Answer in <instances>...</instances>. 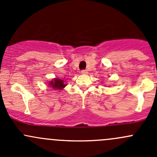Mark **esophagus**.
I'll return each instance as SVG.
<instances>
[{
	"mask_svg": "<svg viewBox=\"0 0 157 157\" xmlns=\"http://www.w3.org/2000/svg\"><path fill=\"white\" fill-rule=\"evenodd\" d=\"M81 74H87L88 72H87V71H86V70H83V71H81Z\"/></svg>",
	"mask_w": 157,
	"mask_h": 157,
	"instance_id": "1",
	"label": "esophagus"
}]
</instances>
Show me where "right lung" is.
Listing matches in <instances>:
<instances>
[{"label":"right lung","instance_id":"add662e5","mask_svg":"<svg viewBox=\"0 0 157 157\" xmlns=\"http://www.w3.org/2000/svg\"><path fill=\"white\" fill-rule=\"evenodd\" d=\"M66 86H67V83H65V81L63 79L54 78L51 81L48 82V87L53 89L54 90H62Z\"/></svg>","mask_w":157,"mask_h":157}]
</instances>
